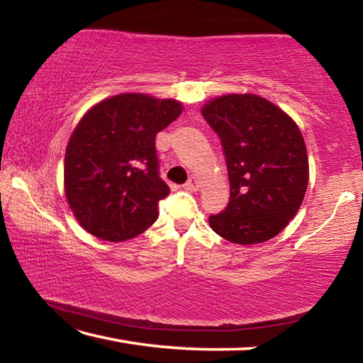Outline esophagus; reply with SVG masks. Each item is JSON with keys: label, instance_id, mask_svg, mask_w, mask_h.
Instances as JSON below:
<instances>
[{"label": "esophagus", "instance_id": "obj_1", "mask_svg": "<svg viewBox=\"0 0 363 363\" xmlns=\"http://www.w3.org/2000/svg\"><path fill=\"white\" fill-rule=\"evenodd\" d=\"M184 187H186L187 190H190V192H195V190H199L200 182L196 181V177H190V179L186 184H184Z\"/></svg>", "mask_w": 363, "mask_h": 363}]
</instances>
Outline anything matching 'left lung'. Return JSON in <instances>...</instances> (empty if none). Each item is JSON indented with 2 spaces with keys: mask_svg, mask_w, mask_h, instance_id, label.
I'll use <instances>...</instances> for the list:
<instances>
[{
  "mask_svg": "<svg viewBox=\"0 0 363 363\" xmlns=\"http://www.w3.org/2000/svg\"><path fill=\"white\" fill-rule=\"evenodd\" d=\"M201 115L224 149L229 203L211 214V229L238 245L262 243L296 216L309 182L299 128L284 110L255 94H227Z\"/></svg>",
  "mask_w": 363,
  "mask_h": 363,
  "instance_id": "obj_1",
  "label": "left lung"
}]
</instances>
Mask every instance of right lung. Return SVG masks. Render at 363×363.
Here are the masks:
<instances>
[{
	"mask_svg": "<svg viewBox=\"0 0 363 363\" xmlns=\"http://www.w3.org/2000/svg\"><path fill=\"white\" fill-rule=\"evenodd\" d=\"M182 113L174 99L128 93L96 104L65 150V196L83 229L108 242L143 233L169 194L155 136Z\"/></svg>",
	"mask_w": 363,
	"mask_h": 363,
	"instance_id": "right-lung-1",
	"label": "right lung"
}]
</instances>
